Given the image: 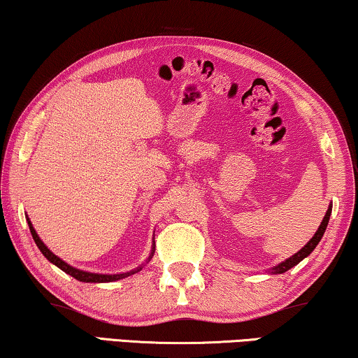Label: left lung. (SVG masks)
Returning <instances> with one entry per match:
<instances>
[{
    "mask_svg": "<svg viewBox=\"0 0 358 358\" xmlns=\"http://www.w3.org/2000/svg\"><path fill=\"white\" fill-rule=\"evenodd\" d=\"M329 215H331V206H329V209H328V212H327V215H324L323 222H322V225H320V228H318L317 233H315V236H313V238L310 239V241H308V243L306 244V246H303L301 250H299L297 254H294V255H292V257H289L287 260H285V262H281L280 265H276L275 268H271V273H285V271H287L289 268H292V266H294V265H297L299 262H301L302 259H306L307 255L310 254L312 250L317 248V244L320 243V239H322L323 233H324V230H327V227H328Z\"/></svg>",
    "mask_w": 358,
    "mask_h": 358,
    "instance_id": "8db88e82",
    "label": "left lung"
}]
</instances>
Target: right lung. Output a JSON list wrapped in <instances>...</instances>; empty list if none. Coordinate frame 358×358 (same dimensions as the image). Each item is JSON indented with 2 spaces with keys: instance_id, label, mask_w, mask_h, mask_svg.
I'll list each match as a JSON object with an SVG mask.
<instances>
[{
  "instance_id": "add662e5",
  "label": "right lung",
  "mask_w": 358,
  "mask_h": 358,
  "mask_svg": "<svg viewBox=\"0 0 358 358\" xmlns=\"http://www.w3.org/2000/svg\"><path fill=\"white\" fill-rule=\"evenodd\" d=\"M29 227H30L31 236H34V241H35L36 246H38V249L41 250V254L45 255V257L50 260V262H52L56 266H59L62 271H66V273L73 276V278L78 280V281H85V282H109V281L122 280V278H125V276H130L133 273H136L138 270H141V266H140V268L133 270V271H130V273H120V275H98V273H88V271L77 270V268H73V266L67 265L66 262H62L59 257H56V255L52 254L51 250L45 246V244H43V241L38 238V234H36V231L34 230V227H31L30 220H29Z\"/></svg>"
}]
</instances>
